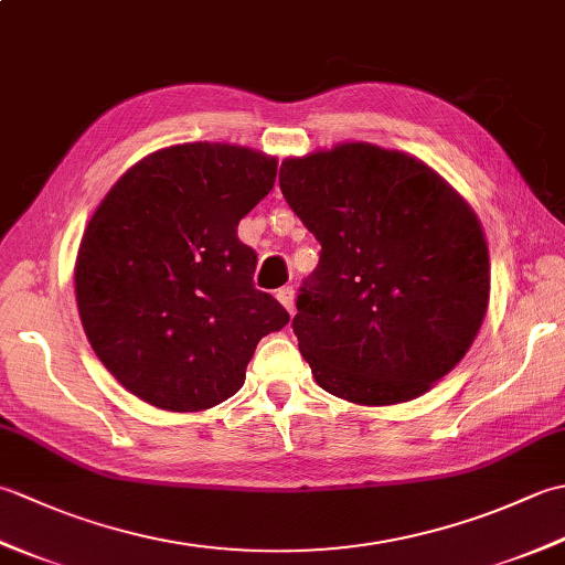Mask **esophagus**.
Here are the masks:
<instances>
[{"label":"esophagus","mask_w":565,"mask_h":565,"mask_svg":"<svg viewBox=\"0 0 565 565\" xmlns=\"http://www.w3.org/2000/svg\"><path fill=\"white\" fill-rule=\"evenodd\" d=\"M276 298H279V301H281V306L286 308V310H289V313H294V298H296V294H294V289H291V286H284V289H279V291H276Z\"/></svg>","instance_id":"34e87169"}]
</instances>
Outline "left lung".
Masks as SVG:
<instances>
[{"instance_id": "left-lung-1", "label": "left lung", "mask_w": 565, "mask_h": 565, "mask_svg": "<svg viewBox=\"0 0 565 565\" xmlns=\"http://www.w3.org/2000/svg\"><path fill=\"white\" fill-rule=\"evenodd\" d=\"M279 186L320 243L294 332L320 388L359 405L427 393L461 362L488 310L481 221L398 150L342 142L281 162Z\"/></svg>"}]
</instances>
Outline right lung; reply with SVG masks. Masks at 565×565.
<instances>
[{"label":"right lung","instance_id":"add662e5","mask_svg":"<svg viewBox=\"0 0 565 565\" xmlns=\"http://www.w3.org/2000/svg\"><path fill=\"white\" fill-rule=\"evenodd\" d=\"M276 158L184 142L118 179L82 235L75 294L94 354L140 401L199 413L231 398L289 313L255 289L237 223L269 194Z\"/></svg>","mask_w":565,"mask_h":565}]
</instances>
